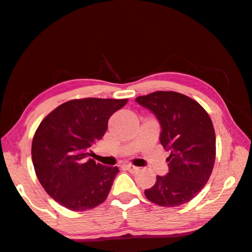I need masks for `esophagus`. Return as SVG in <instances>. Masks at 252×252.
Instances as JSON below:
<instances>
[{"instance_id":"obj_1","label":"esophagus","mask_w":252,"mask_h":252,"mask_svg":"<svg viewBox=\"0 0 252 252\" xmlns=\"http://www.w3.org/2000/svg\"><path fill=\"white\" fill-rule=\"evenodd\" d=\"M124 168H126V170H129L130 173H136L138 170V167L132 166V164H126V166H124Z\"/></svg>"}]
</instances>
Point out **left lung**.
Listing matches in <instances>:
<instances>
[{
	"instance_id": "1",
	"label": "left lung",
	"mask_w": 252,
	"mask_h": 252,
	"mask_svg": "<svg viewBox=\"0 0 252 252\" xmlns=\"http://www.w3.org/2000/svg\"><path fill=\"white\" fill-rule=\"evenodd\" d=\"M155 115L161 126L160 142L167 152L168 173L156 176L144 190L147 199L164 207L186 204L209 181L216 160V134L204 108L185 94L158 91L136 98Z\"/></svg>"
}]
</instances>
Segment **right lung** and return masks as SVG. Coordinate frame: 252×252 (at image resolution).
<instances>
[{
	"mask_svg": "<svg viewBox=\"0 0 252 252\" xmlns=\"http://www.w3.org/2000/svg\"><path fill=\"white\" fill-rule=\"evenodd\" d=\"M126 102L68 100L40 123L32 143V160L40 184L62 206L85 211L106 199L120 170L94 162L89 158L90 148L105 134L111 115Z\"/></svg>",
	"mask_w": 252,
	"mask_h": 252,
	"instance_id": "add662e5",
	"label": "right lung"
}]
</instances>
